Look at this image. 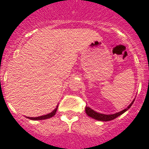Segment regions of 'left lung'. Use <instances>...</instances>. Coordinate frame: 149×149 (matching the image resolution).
I'll return each mask as SVG.
<instances>
[{
    "label": "left lung",
    "mask_w": 149,
    "mask_h": 149,
    "mask_svg": "<svg viewBox=\"0 0 149 149\" xmlns=\"http://www.w3.org/2000/svg\"><path fill=\"white\" fill-rule=\"evenodd\" d=\"M134 102V100L131 104H130V105H128V108H125V109L123 110V111H120V112H118V113H114V114L106 115V114H102V113H97V112L94 111L93 110H92L91 108H90L88 106L85 107V112H86V113L88 115V116L93 118V119H95V120H100V121H110V120H114L115 118L118 117L120 115L123 114V113H125L127 110L129 109V108H131V105H132V104H133Z\"/></svg>",
    "instance_id": "8db88e82"
}]
</instances>
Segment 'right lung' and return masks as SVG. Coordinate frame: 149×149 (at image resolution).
Here are the masks:
<instances>
[{
	"label": "right lung",
	"instance_id": "obj_1",
	"mask_svg": "<svg viewBox=\"0 0 149 149\" xmlns=\"http://www.w3.org/2000/svg\"><path fill=\"white\" fill-rule=\"evenodd\" d=\"M58 109V105L52 111L51 113H48V114L44 115V116H38V117H27L29 118V120H46V119H49V118L52 117V116H54L56 113V111Z\"/></svg>",
	"mask_w": 149,
	"mask_h": 149
}]
</instances>
